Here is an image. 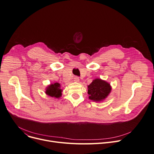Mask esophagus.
I'll return each mask as SVG.
<instances>
[{
    "mask_svg": "<svg viewBox=\"0 0 154 154\" xmlns=\"http://www.w3.org/2000/svg\"><path fill=\"white\" fill-rule=\"evenodd\" d=\"M74 82H79V80H80L79 77H74Z\"/></svg>",
    "mask_w": 154,
    "mask_h": 154,
    "instance_id": "1",
    "label": "esophagus"
}]
</instances>
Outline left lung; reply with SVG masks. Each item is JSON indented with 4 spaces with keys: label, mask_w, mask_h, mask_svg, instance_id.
<instances>
[{
    "label": "left lung",
    "mask_w": 154,
    "mask_h": 154,
    "mask_svg": "<svg viewBox=\"0 0 154 154\" xmlns=\"http://www.w3.org/2000/svg\"><path fill=\"white\" fill-rule=\"evenodd\" d=\"M110 83L101 79L97 78L88 86V98L94 102L103 101L111 92Z\"/></svg>",
    "instance_id": "1"
}]
</instances>
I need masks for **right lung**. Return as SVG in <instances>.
<instances>
[{
  "mask_svg": "<svg viewBox=\"0 0 154 154\" xmlns=\"http://www.w3.org/2000/svg\"><path fill=\"white\" fill-rule=\"evenodd\" d=\"M45 90L46 94L52 97L60 98L62 96L63 90L61 88V85L58 82L48 85L45 88Z\"/></svg>",
  "mask_w": 154,
  "mask_h": 154,
  "instance_id": "obj_1",
  "label": "right lung"
}]
</instances>
